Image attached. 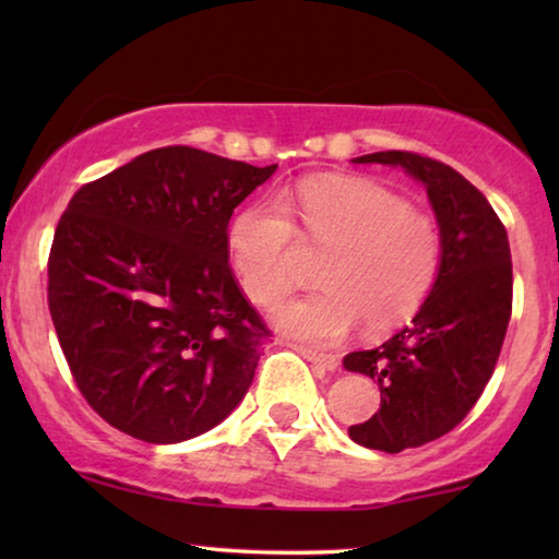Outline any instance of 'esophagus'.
Masks as SVG:
<instances>
[{"mask_svg":"<svg viewBox=\"0 0 559 559\" xmlns=\"http://www.w3.org/2000/svg\"><path fill=\"white\" fill-rule=\"evenodd\" d=\"M293 349H296V353H300L302 357H306L308 362L323 367V370H328V372H335L337 370V357L335 355L318 353V349H310V347H302V345H293Z\"/></svg>","mask_w":559,"mask_h":559,"instance_id":"esophagus-1","label":"esophagus"}]
</instances>
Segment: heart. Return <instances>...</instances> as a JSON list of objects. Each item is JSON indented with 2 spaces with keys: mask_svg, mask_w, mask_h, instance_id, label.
<instances>
[{
  "mask_svg": "<svg viewBox=\"0 0 559 559\" xmlns=\"http://www.w3.org/2000/svg\"><path fill=\"white\" fill-rule=\"evenodd\" d=\"M296 231L330 249L318 271L323 288L271 310L273 323L300 343L335 345L357 325L370 335L400 328L439 278L441 231L429 214L372 182H313L231 216L226 251L253 302L269 306L290 286Z\"/></svg>",
  "mask_w": 559,
  "mask_h": 559,
  "instance_id": "heart-1",
  "label": "heart"
}]
</instances>
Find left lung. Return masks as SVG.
Listing matches in <instances>:
<instances>
[{
	"instance_id": "8db88e82",
	"label": "left lung",
	"mask_w": 559,
	"mask_h": 559,
	"mask_svg": "<svg viewBox=\"0 0 559 559\" xmlns=\"http://www.w3.org/2000/svg\"><path fill=\"white\" fill-rule=\"evenodd\" d=\"M402 167L427 189L441 231V269L412 323L380 347L349 353V372L380 386V412L349 427L359 447L400 453L463 421L493 374L513 310V263L503 222L456 169L402 150L355 157Z\"/></svg>"
}]
</instances>
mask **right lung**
Segmentation results:
<instances>
[{
	"instance_id": "1",
	"label": "right lung",
	"mask_w": 559,
	"mask_h": 559,
	"mask_svg": "<svg viewBox=\"0 0 559 559\" xmlns=\"http://www.w3.org/2000/svg\"><path fill=\"white\" fill-rule=\"evenodd\" d=\"M276 167L173 145L73 194L51 243L49 310L110 427L179 443L243 400L271 333L236 286L226 229Z\"/></svg>"
}]
</instances>
